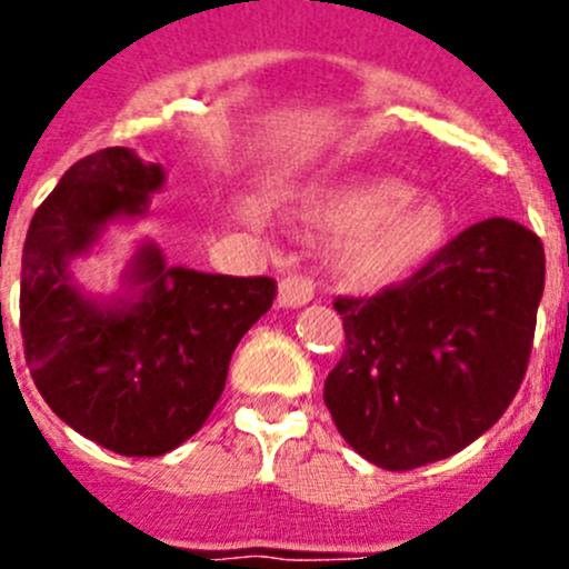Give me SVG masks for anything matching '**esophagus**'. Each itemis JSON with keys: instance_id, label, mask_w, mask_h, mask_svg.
I'll return each instance as SVG.
<instances>
[{"instance_id": "obj_1", "label": "esophagus", "mask_w": 569, "mask_h": 569, "mask_svg": "<svg viewBox=\"0 0 569 569\" xmlns=\"http://www.w3.org/2000/svg\"><path fill=\"white\" fill-rule=\"evenodd\" d=\"M316 293V284L310 276H301V273H290L281 279V288H279V301L284 308H299V305H308Z\"/></svg>"}]
</instances>
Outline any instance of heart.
<instances>
[{"label":"heart","mask_w":569,"mask_h":569,"mask_svg":"<svg viewBox=\"0 0 569 569\" xmlns=\"http://www.w3.org/2000/svg\"><path fill=\"white\" fill-rule=\"evenodd\" d=\"M313 219L330 233L350 236L345 268L356 281L379 284L413 270L441 244L445 216L399 182H347L325 190Z\"/></svg>","instance_id":"heart-1"}]
</instances>
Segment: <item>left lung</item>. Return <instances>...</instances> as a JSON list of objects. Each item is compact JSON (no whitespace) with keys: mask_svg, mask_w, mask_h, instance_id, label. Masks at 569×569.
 <instances>
[{"mask_svg":"<svg viewBox=\"0 0 569 569\" xmlns=\"http://www.w3.org/2000/svg\"><path fill=\"white\" fill-rule=\"evenodd\" d=\"M541 290L539 236L485 219L399 284L336 296L345 353L325 405L347 445L385 470H416L487 433L525 381Z\"/></svg>","mask_w":569,"mask_h":569,"instance_id":"1","label":"left lung"}]
</instances>
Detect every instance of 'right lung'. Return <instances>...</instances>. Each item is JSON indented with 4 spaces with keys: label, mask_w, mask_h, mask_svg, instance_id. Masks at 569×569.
<instances>
[{
    "label": "right lung",
    "mask_w": 569,
    "mask_h": 569,
    "mask_svg": "<svg viewBox=\"0 0 569 569\" xmlns=\"http://www.w3.org/2000/svg\"><path fill=\"white\" fill-rule=\"evenodd\" d=\"M162 164L104 148L70 164L30 219L19 330L39 393L64 425L119 456H162L199 430L241 336L276 299L270 276H216L136 259L142 299L99 308L70 288L68 259L113 216L148 208Z\"/></svg>",
    "instance_id": "add662e5"
}]
</instances>
